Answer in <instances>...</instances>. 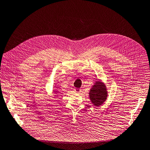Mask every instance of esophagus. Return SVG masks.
Segmentation results:
<instances>
[{"label":"esophagus","instance_id":"obj_1","mask_svg":"<svg viewBox=\"0 0 150 150\" xmlns=\"http://www.w3.org/2000/svg\"><path fill=\"white\" fill-rule=\"evenodd\" d=\"M74 92H75V93H79L81 92V89H80V88H74Z\"/></svg>","mask_w":150,"mask_h":150}]
</instances>
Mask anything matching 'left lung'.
<instances>
[{"instance_id": "1", "label": "left lung", "mask_w": 150, "mask_h": 150, "mask_svg": "<svg viewBox=\"0 0 150 150\" xmlns=\"http://www.w3.org/2000/svg\"><path fill=\"white\" fill-rule=\"evenodd\" d=\"M88 94L89 98L93 105H102L108 97L107 88L105 83L101 81H95L90 89Z\"/></svg>"}]
</instances>
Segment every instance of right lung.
<instances>
[{"instance_id": "right-lung-1", "label": "right lung", "mask_w": 150, "mask_h": 150, "mask_svg": "<svg viewBox=\"0 0 150 150\" xmlns=\"http://www.w3.org/2000/svg\"><path fill=\"white\" fill-rule=\"evenodd\" d=\"M53 92H54V93H55L56 94V95H55V97H57V96H58L57 95H58V92H58V91H57V89H55V91H53Z\"/></svg>"}]
</instances>
